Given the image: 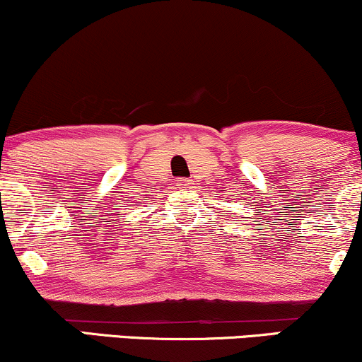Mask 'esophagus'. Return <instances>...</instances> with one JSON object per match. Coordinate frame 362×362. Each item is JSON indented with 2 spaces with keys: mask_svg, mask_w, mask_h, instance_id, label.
<instances>
[{
  "mask_svg": "<svg viewBox=\"0 0 362 362\" xmlns=\"http://www.w3.org/2000/svg\"><path fill=\"white\" fill-rule=\"evenodd\" d=\"M177 185L180 187V189H192L194 182L190 180V178H178V180H177Z\"/></svg>",
  "mask_w": 362,
  "mask_h": 362,
  "instance_id": "esophagus-1",
  "label": "esophagus"
}]
</instances>
